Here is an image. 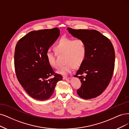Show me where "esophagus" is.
<instances>
[{"instance_id":"34e87169","label":"esophagus","mask_w":129,"mask_h":129,"mask_svg":"<svg viewBox=\"0 0 129 129\" xmlns=\"http://www.w3.org/2000/svg\"><path fill=\"white\" fill-rule=\"evenodd\" d=\"M70 79V78L69 77H63V79L65 80H69Z\"/></svg>"}]
</instances>
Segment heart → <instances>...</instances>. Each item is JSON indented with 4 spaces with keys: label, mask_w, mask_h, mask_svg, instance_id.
I'll return each instance as SVG.
<instances>
[{
    "label": "heart",
    "mask_w": 129,
    "mask_h": 129,
    "mask_svg": "<svg viewBox=\"0 0 129 129\" xmlns=\"http://www.w3.org/2000/svg\"><path fill=\"white\" fill-rule=\"evenodd\" d=\"M55 52L48 51L46 58L48 64L52 68H57V55L64 56L65 64L58 71V73L66 75L72 72L74 68H79L84 62L87 54V47L85 41L82 38L72 39L63 37L54 47Z\"/></svg>",
    "instance_id": "1"
}]
</instances>
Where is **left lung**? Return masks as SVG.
I'll return each mask as SVG.
<instances>
[{
	"mask_svg": "<svg viewBox=\"0 0 129 129\" xmlns=\"http://www.w3.org/2000/svg\"><path fill=\"white\" fill-rule=\"evenodd\" d=\"M68 30L73 37L83 39L87 47L85 60L74 75L82 83L77 93L85 99L96 98L105 90L112 78L115 66L113 46L108 38L96 30Z\"/></svg>",
	"mask_w": 129,
	"mask_h": 129,
	"instance_id": "8db88e82",
	"label": "left lung"
}]
</instances>
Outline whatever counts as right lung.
<instances>
[{
    "instance_id": "add662e5",
    "label": "right lung",
    "mask_w": 129,
    "mask_h": 129,
    "mask_svg": "<svg viewBox=\"0 0 129 129\" xmlns=\"http://www.w3.org/2000/svg\"><path fill=\"white\" fill-rule=\"evenodd\" d=\"M58 27L31 31L18 40L14 66L17 79L25 91L38 101L49 99L63 79L47 61L46 52L59 37ZM51 76L54 77L49 78Z\"/></svg>"
}]
</instances>
